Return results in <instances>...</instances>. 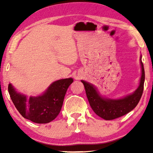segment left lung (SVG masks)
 I'll list each match as a JSON object with an SVG mask.
<instances>
[{"instance_id":"left-lung-1","label":"left lung","mask_w":153,"mask_h":153,"mask_svg":"<svg viewBox=\"0 0 153 153\" xmlns=\"http://www.w3.org/2000/svg\"><path fill=\"white\" fill-rule=\"evenodd\" d=\"M140 65L142 75L138 88L133 94L120 99H111L102 97L92 84L82 80L90 107L97 115L105 120H112L126 115L136 107L143 93L145 79L142 56H140Z\"/></svg>"}]
</instances>
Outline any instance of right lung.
Returning <instances> with one entry per match:
<instances>
[{"mask_svg":"<svg viewBox=\"0 0 153 153\" xmlns=\"http://www.w3.org/2000/svg\"><path fill=\"white\" fill-rule=\"evenodd\" d=\"M72 78L54 82L42 95L27 97L18 93L11 84L8 91L17 111L24 118L36 123H47L57 117L63 103L65 95Z\"/></svg>","mask_w":153,"mask_h":153,"instance_id":"add662e5","label":"right lung"}]
</instances>
